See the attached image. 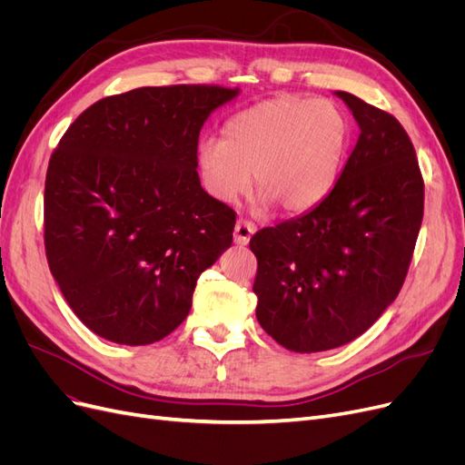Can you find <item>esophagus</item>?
I'll list each match as a JSON object with an SVG mask.
<instances>
[{
  "label": "esophagus",
  "mask_w": 465,
  "mask_h": 465,
  "mask_svg": "<svg viewBox=\"0 0 465 465\" xmlns=\"http://www.w3.org/2000/svg\"><path fill=\"white\" fill-rule=\"evenodd\" d=\"M254 232H256V224L241 219L234 224V242L241 244V246H246Z\"/></svg>",
  "instance_id": "1"
}]
</instances>
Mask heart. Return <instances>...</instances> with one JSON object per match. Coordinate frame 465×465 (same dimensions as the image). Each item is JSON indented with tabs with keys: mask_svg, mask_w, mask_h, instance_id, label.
<instances>
[{
	"mask_svg": "<svg viewBox=\"0 0 465 465\" xmlns=\"http://www.w3.org/2000/svg\"><path fill=\"white\" fill-rule=\"evenodd\" d=\"M351 143V122L330 98L275 96L234 114L223 142L205 139L198 164L207 192L232 203L254 184L262 203L299 215L328 198Z\"/></svg>",
	"mask_w": 465,
	"mask_h": 465,
	"instance_id": "obj_1",
	"label": "heart"
}]
</instances>
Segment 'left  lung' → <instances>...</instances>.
Returning <instances> with one entry per match:
<instances>
[{
	"instance_id": "obj_1",
	"label": "left lung",
	"mask_w": 465,
	"mask_h": 465,
	"mask_svg": "<svg viewBox=\"0 0 465 465\" xmlns=\"http://www.w3.org/2000/svg\"><path fill=\"white\" fill-rule=\"evenodd\" d=\"M357 145L320 205L258 231L256 318L294 353L357 340L396 301L423 221L425 184L410 135L388 112L335 91Z\"/></svg>"
}]
</instances>
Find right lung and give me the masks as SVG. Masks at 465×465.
<instances>
[{
    "label": "right lung",
    "mask_w": 465,
    "mask_h": 465,
    "mask_svg": "<svg viewBox=\"0 0 465 465\" xmlns=\"http://www.w3.org/2000/svg\"><path fill=\"white\" fill-rule=\"evenodd\" d=\"M238 89L142 87L69 125L45 188V246L69 308L96 335L149 345L186 320L198 277L232 242L234 211L202 188L205 120Z\"/></svg>",
    "instance_id": "1"
}]
</instances>
